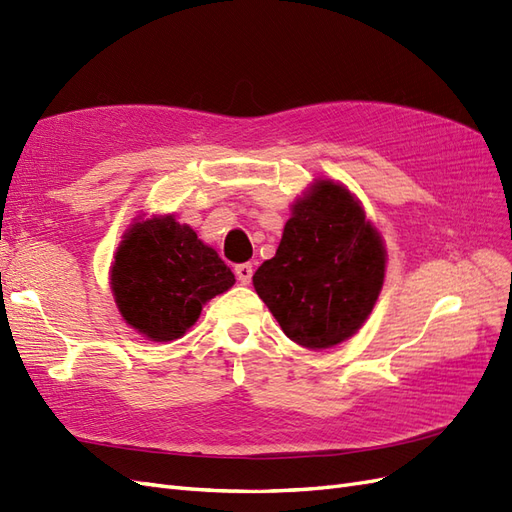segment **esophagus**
<instances>
[{"label":"esophagus","instance_id":"34e87169","mask_svg":"<svg viewBox=\"0 0 512 512\" xmlns=\"http://www.w3.org/2000/svg\"><path fill=\"white\" fill-rule=\"evenodd\" d=\"M252 273H254V267L250 265V262H243V265H237V267H235V275H237V280H239L241 284H250Z\"/></svg>","mask_w":512,"mask_h":512}]
</instances>
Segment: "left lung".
<instances>
[{"mask_svg": "<svg viewBox=\"0 0 512 512\" xmlns=\"http://www.w3.org/2000/svg\"><path fill=\"white\" fill-rule=\"evenodd\" d=\"M384 269L382 237L359 200L342 183L322 179L292 205L280 247L252 282L292 342L322 350L363 327Z\"/></svg>", "mask_w": 512, "mask_h": 512, "instance_id": "8db88e82", "label": "left lung"}]
</instances>
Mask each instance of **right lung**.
<instances>
[{
  "mask_svg": "<svg viewBox=\"0 0 512 512\" xmlns=\"http://www.w3.org/2000/svg\"><path fill=\"white\" fill-rule=\"evenodd\" d=\"M235 284L213 247L173 215L134 222L111 267V290L132 329L151 342H173L203 305Z\"/></svg>",
  "mask_w": 512,
  "mask_h": 512,
  "instance_id": "obj_1",
  "label": "right lung"
}]
</instances>
